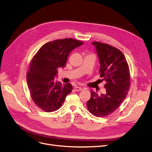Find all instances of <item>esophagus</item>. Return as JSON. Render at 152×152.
<instances>
[{"mask_svg":"<svg viewBox=\"0 0 152 152\" xmlns=\"http://www.w3.org/2000/svg\"><path fill=\"white\" fill-rule=\"evenodd\" d=\"M83 90V88L82 87H80V86H75V90L76 91H81Z\"/></svg>","mask_w":152,"mask_h":152,"instance_id":"1","label":"esophagus"}]
</instances>
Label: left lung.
I'll return each mask as SVG.
<instances>
[{
    "label": "left lung",
    "mask_w": 152,
    "mask_h": 152,
    "mask_svg": "<svg viewBox=\"0 0 152 152\" xmlns=\"http://www.w3.org/2000/svg\"><path fill=\"white\" fill-rule=\"evenodd\" d=\"M95 46L101 67L100 77L105 81L106 93L98 95L91 90L88 109L97 117H107L117 110L125 99L130 87V72L123 53L110 45L92 42Z\"/></svg>",
    "instance_id": "1"
}]
</instances>
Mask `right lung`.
I'll return each mask as SVG.
<instances>
[{"mask_svg": "<svg viewBox=\"0 0 152 152\" xmlns=\"http://www.w3.org/2000/svg\"><path fill=\"white\" fill-rule=\"evenodd\" d=\"M83 44L71 38L55 40L44 44L33 57L26 78L32 99L41 110H58L72 92V85H62L54 77L58 68L66 66L69 53Z\"/></svg>", "mask_w": 152, "mask_h": 152, "instance_id": "right-lung-1", "label": "right lung"}]
</instances>
